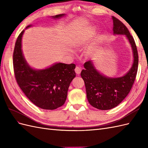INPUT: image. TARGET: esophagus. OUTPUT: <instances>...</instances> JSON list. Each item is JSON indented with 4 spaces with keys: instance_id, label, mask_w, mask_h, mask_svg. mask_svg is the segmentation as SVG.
Returning a JSON list of instances; mask_svg holds the SVG:
<instances>
[{
    "instance_id": "1",
    "label": "esophagus",
    "mask_w": 148,
    "mask_h": 148,
    "mask_svg": "<svg viewBox=\"0 0 148 148\" xmlns=\"http://www.w3.org/2000/svg\"><path fill=\"white\" fill-rule=\"evenodd\" d=\"M75 71L76 73H77V75H79L80 73H81V71H82L81 67L78 66H76V68H75Z\"/></svg>"
}]
</instances>
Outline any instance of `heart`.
I'll return each mask as SVG.
<instances>
[{"label": "heart", "instance_id": "heart-1", "mask_svg": "<svg viewBox=\"0 0 148 148\" xmlns=\"http://www.w3.org/2000/svg\"><path fill=\"white\" fill-rule=\"evenodd\" d=\"M87 39V35L83 33H80L77 34L75 37L73 41V46L75 48L78 49L81 47L83 44L86 41Z\"/></svg>", "mask_w": 148, "mask_h": 148}]
</instances>
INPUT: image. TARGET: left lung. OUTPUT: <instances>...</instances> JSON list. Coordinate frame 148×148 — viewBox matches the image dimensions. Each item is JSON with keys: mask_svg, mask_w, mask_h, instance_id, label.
Returning <instances> with one entry per match:
<instances>
[{"mask_svg": "<svg viewBox=\"0 0 148 148\" xmlns=\"http://www.w3.org/2000/svg\"><path fill=\"white\" fill-rule=\"evenodd\" d=\"M113 34L125 35L131 46L133 64L128 72L122 77H108L98 71L92 60L85 62L81 72L86 87L87 99L92 107L100 110H109L117 106L130 91L136 76L138 54L132 36L122 21L112 16Z\"/></svg>", "mask_w": 148, "mask_h": 148, "instance_id": "8db88e82", "label": "left lung"}]
</instances>
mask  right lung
<instances>
[{
	"mask_svg": "<svg viewBox=\"0 0 148 148\" xmlns=\"http://www.w3.org/2000/svg\"><path fill=\"white\" fill-rule=\"evenodd\" d=\"M65 14L52 16L59 19ZM32 25L26 26V29ZM25 30L20 34L15 43L13 56V69L20 88L28 99L39 108L54 110L64 104L68 89L76 77L74 64L57 62L44 69L32 68L22 51V37Z\"/></svg>",
	"mask_w": 148,
	"mask_h": 148,
	"instance_id": "obj_1",
	"label": "right lung"
}]
</instances>
